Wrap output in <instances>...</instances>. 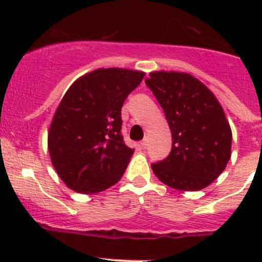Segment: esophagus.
<instances>
[{
  "instance_id": "1",
  "label": "esophagus",
  "mask_w": 262,
  "mask_h": 262,
  "mask_svg": "<svg viewBox=\"0 0 262 262\" xmlns=\"http://www.w3.org/2000/svg\"><path fill=\"white\" fill-rule=\"evenodd\" d=\"M147 144H148V139H147V138H144L143 141L141 142V146L143 147V148H146V147H147Z\"/></svg>"
}]
</instances>
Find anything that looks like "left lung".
<instances>
[{"label": "left lung", "instance_id": "8db88e82", "mask_svg": "<svg viewBox=\"0 0 262 262\" xmlns=\"http://www.w3.org/2000/svg\"><path fill=\"white\" fill-rule=\"evenodd\" d=\"M146 84L172 134L170 155L152 163L153 172L173 189H204L231 158L232 132L221 104L205 84L187 73L153 72Z\"/></svg>", "mask_w": 262, "mask_h": 262}]
</instances>
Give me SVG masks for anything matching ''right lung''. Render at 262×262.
I'll list each match as a JSON object with an SVG mask.
<instances>
[{"mask_svg": "<svg viewBox=\"0 0 262 262\" xmlns=\"http://www.w3.org/2000/svg\"><path fill=\"white\" fill-rule=\"evenodd\" d=\"M143 77L138 71L100 68L66 92L50 124L48 149L70 189L104 191L125 172L134 149L124 143L121 106Z\"/></svg>", "mask_w": 262, "mask_h": 262, "instance_id": "right-lung-1", "label": "right lung"}]
</instances>
